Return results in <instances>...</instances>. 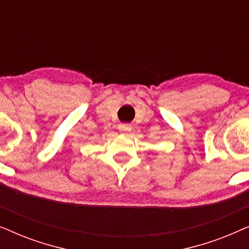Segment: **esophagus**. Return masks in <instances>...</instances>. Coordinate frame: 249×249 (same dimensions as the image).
Listing matches in <instances>:
<instances>
[{"label": "esophagus", "instance_id": "obj_1", "mask_svg": "<svg viewBox=\"0 0 249 249\" xmlns=\"http://www.w3.org/2000/svg\"><path fill=\"white\" fill-rule=\"evenodd\" d=\"M119 130L122 131V132H129L131 130V125L127 124H120V125H119Z\"/></svg>", "mask_w": 249, "mask_h": 249}]
</instances>
